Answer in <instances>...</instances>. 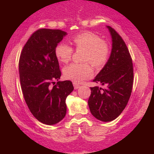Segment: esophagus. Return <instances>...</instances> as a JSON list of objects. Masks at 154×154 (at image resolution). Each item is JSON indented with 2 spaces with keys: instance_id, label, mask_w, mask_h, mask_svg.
<instances>
[{
  "instance_id": "obj_1",
  "label": "esophagus",
  "mask_w": 154,
  "mask_h": 154,
  "mask_svg": "<svg viewBox=\"0 0 154 154\" xmlns=\"http://www.w3.org/2000/svg\"><path fill=\"white\" fill-rule=\"evenodd\" d=\"M73 85H74V88H75V90L78 89V88H79V87H80V86H79L78 84H77V83H74Z\"/></svg>"
}]
</instances>
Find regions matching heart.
<instances>
[{
	"label": "heart",
	"mask_w": 154,
	"mask_h": 154,
	"mask_svg": "<svg viewBox=\"0 0 154 154\" xmlns=\"http://www.w3.org/2000/svg\"><path fill=\"white\" fill-rule=\"evenodd\" d=\"M72 42L77 50H85L84 61H89L96 68L104 66L109 59L110 49L109 45L102 40L99 35L92 32H84L72 38ZM73 48L66 43L58 44L55 54L61 62L66 63L72 59ZM93 69L89 63H76L66 66L63 75L66 79L75 82H80L91 77Z\"/></svg>",
	"instance_id": "1"
}]
</instances>
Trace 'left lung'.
Returning <instances> with one entry per match:
<instances>
[{"label": "left lung", "mask_w": 154, "mask_h": 154, "mask_svg": "<svg viewBox=\"0 0 154 154\" xmlns=\"http://www.w3.org/2000/svg\"><path fill=\"white\" fill-rule=\"evenodd\" d=\"M106 27L112 40L110 57L93 81L101 83L106 88H91L88 99L93 116L106 122L121 114L130 99L133 84V66L128 47L112 27Z\"/></svg>", "instance_id": "1"}]
</instances>
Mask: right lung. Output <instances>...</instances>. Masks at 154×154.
Wrapping results in <instances>:
<instances>
[{
    "instance_id": "obj_1",
    "label": "right lung",
    "mask_w": 154,
    "mask_h": 154,
    "mask_svg": "<svg viewBox=\"0 0 154 154\" xmlns=\"http://www.w3.org/2000/svg\"><path fill=\"white\" fill-rule=\"evenodd\" d=\"M66 35L60 29H38L27 40L19 58L24 100L32 115L45 125H55L64 118L66 98L74 90L71 81H59L61 74L55 54L56 47ZM55 80L58 82L52 86Z\"/></svg>"
}]
</instances>
